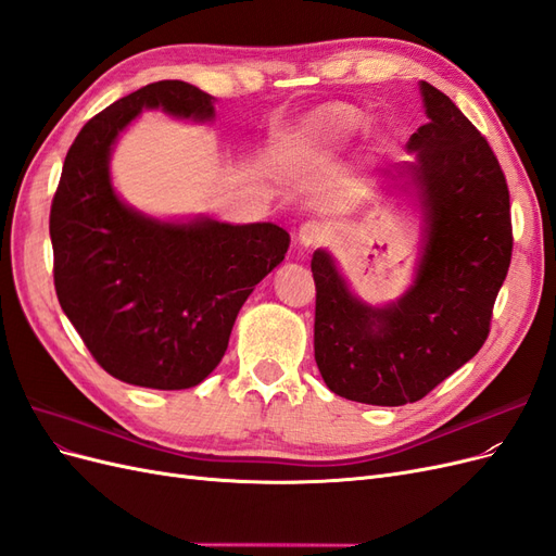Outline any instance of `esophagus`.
<instances>
[{"instance_id":"34e87169","label":"esophagus","mask_w":556,"mask_h":556,"mask_svg":"<svg viewBox=\"0 0 556 556\" xmlns=\"http://www.w3.org/2000/svg\"><path fill=\"white\" fill-rule=\"evenodd\" d=\"M325 239H327L325 227L319 225V223H315V220L304 223V225H301V229H299V243L304 245V248H319V245L325 243Z\"/></svg>"}]
</instances>
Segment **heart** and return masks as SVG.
Listing matches in <instances>:
<instances>
[{"mask_svg":"<svg viewBox=\"0 0 556 556\" xmlns=\"http://www.w3.org/2000/svg\"><path fill=\"white\" fill-rule=\"evenodd\" d=\"M359 127V115L345 104L317 109L292 134V148L304 155H325Z\"/></svg>","mask_w":556,"mask_h":556,"instance_id":"obj_1","label":"heart"}]
</instances>
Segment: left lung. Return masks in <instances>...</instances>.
Here are the masks:
<instances>
[{
  "mask_svg": "<svg viewBox=\"0 0 556 556\" xmlns=\"http://www.w3.org/2000/svg\"><path fill=\"white\" fill-rule=\"evenodd\" d=\"M429 123L406 148L427 213L425 255L396 304L352 296L325 250H315V362L333 394L371 406L427 396L490 336L513 257L510 192L486 139L452 99L422 80Z\"/></svg>",
  "mask_w": 556,
  "mask_h": 556,
  "instance_id": "8db88e82",
  "label": "left lung"
}]
</instances>
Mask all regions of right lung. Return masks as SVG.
Listing matches in <instances>:
<instances>
[{"instance_id": "right-lung-1", "label": "right lung", "mask_w": 556, "mask_h": 556, "mask_svg": "<svg viewBox=\"0 0 556 556\" xmlns=\"http://www.w3.org/2000/svg\"><path fill=\"white\" fill-rule=\"evenodd\" d=\"M143 109L213 117L211 94L157 80L83 125L50 204L55 292L106 374L188 390L225 357L241 306L285 260L290 233L271 223L166 225L125 206L111 188L109 155Z\"/></svg>"}]
</instances>
